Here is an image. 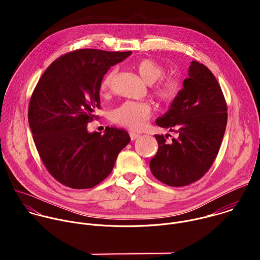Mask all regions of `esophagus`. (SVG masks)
Wrapping results in <instances>:
<instances>
[{
    "mask_svg": "<svg viewBox=\"0 0 260 260\" xmlns=\"http://www.w3.org/2000/svg\"><path fill=\"white\" fill-rule=\"evenodd\" d=\"M140 134H137V133H135V132H129V137H131V139H132V141H135V140H137L138 138H140Z\"/></svg>",
    "mask_w": 260,
    "mask_h": 260,
    "instance_id": "34e87169",
    "label": "esophagus"
}]
</instances>
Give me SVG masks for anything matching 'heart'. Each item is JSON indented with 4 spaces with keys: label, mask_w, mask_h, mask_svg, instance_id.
<instances>
[{
    "label": "heart",
    "mask_w": 260,
    "mask_h": 260,
    "mask_svg": "<svg viewBox=\"0 0 260 260\" xmlns=\"http://www.w3.org/2000/svg\"><path fill=\"white\" fill-rule=\"evenodd\" d=\"M135 69L147 84L153 86V94L162 103L172 104L181 93L183 83L179 77L162 78L166 69L151 58H143L135 63ZM117 76V70L108 72L100 84V91L106 95L110 93ZM151 106L147 103L125 102L118 106L112 113V120L121 126L138 131L144 127L151 116Z\"/></svg>",
    "instance_id": "heart-1"
}]
</instances>
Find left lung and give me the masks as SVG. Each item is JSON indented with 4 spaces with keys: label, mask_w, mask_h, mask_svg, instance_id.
<instances>
[{
    "label": "left lung",
    "mask_w": 260,
    "mask_h": 260,
    "mask_svg": "<svg viewBox=\"0 0 260 260\" xmlns=\"http://www.w3.org/2000/svg\"><path fill=\"white\" fill-rule=\"evenodd\" d=\"M189 77L178 99L156 124L178 134L155 135L158 150L150 161L153 176L169 186H185L201 179L214 162L228 123V106L213 73L191 61Z\"/></svg>",
    "instance_id": "obj_1"
}]
</instances>
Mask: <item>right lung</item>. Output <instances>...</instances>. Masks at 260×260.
<instances>
[{"mask_svg": "<svg viewBox=\"0 0 260 260\" xmlns=\"http://www.w3.org/2000/svg\"><path fill=\"white\" fill-rule=\"evenodd\" d=\"M131 51L78 49L54 60L37 83L28 105V124L50 175L74 189L92 188L112 172L129 143L127 132L107 126L88 133L101 109L100 84L110 68Z\"/></svg>", "mask_w": 260, "mask_h": 260, "instance_id": "obj_1", "label": "right lung"}]
</instances>
